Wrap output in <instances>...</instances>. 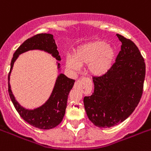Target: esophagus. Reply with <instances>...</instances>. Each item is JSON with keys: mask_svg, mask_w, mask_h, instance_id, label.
<instances>
[{"mask_svg": "<svg viewBox=\"0 0 151 151\" xmlns=\"http://www.w3.org/2000/svg\"><path fill=\"white\" fill-rule=\"evenodd\" d=\"M82 85H81V81H77L74 84V88H81Z\"/></svg>", "mask_w": 151, "mask_h": 151, "instance_id": "esophagus-1", "label": "esophagus"}]
</instances>
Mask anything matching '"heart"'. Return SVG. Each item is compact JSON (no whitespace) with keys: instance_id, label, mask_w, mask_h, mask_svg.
<instances>
[{"instance_id":"heart-1","label":"heart","mask_w":151,"mask_h":151,"mask_svg":"<svg viewBox=\"0 0 151 151\" xmlns=\"http://www.w3.org/2000/svg\"><path fill=\"white\" fill-rule=\"evenodd\" d=\"M116 58V50L103 40L83 43L76 48L73 56H67L66 64L72 70L88 64V72L93 77H102L108 73Z\"/></svg>"}]
</instances>
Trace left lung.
I'll use <instances>...</instances> for the list:
<instances>
[{
  "label": "left lung",
  "mask_w": 151,
  "mask_h": 151,
  "mask_svg": "<svg viewBox=\"0 0 151 151\" xmlns=\"http://www.w3.org/2000/svg\"><path fill=\"white\" fill-rule=\"evenodd\" d=\"M121 50L106 74L93 78L94 92L84 98L88 119L100 128L119 124L133 113L143 94L146 67L135 43L116 34Z\"/></svg>",
  "instance_id": "left-lung-1"
}]
</instances>
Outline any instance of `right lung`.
Instances as JSON below:
<instances>
[{"instance_id": "obj_1", "label": "right lung", "mask_w": 151, "mask_h": 151, "mask_svg": "<svg viewBox=\"0 0 151 151\" xmlns=\"http://www.w3.org/2000/svg\"><path fill=\"white\" fill-rule=\"evenodd\" d=\"M30 50H41L51 54L57 60V69L59 72H60L61 66L59 61H61V58L59 55L53 35L47 33L38 34L25 40L13 55L10 73L8 74V93L15 109L25 122L36 128L50 129L56 127L62 122L67 108L68 95L75 81L67 78L63 73H60L56 78L52 93L45 103L33 109L22 106L12 93L10 84V76L14 62L19 55Z\"/></svg>"}]
</instances>
